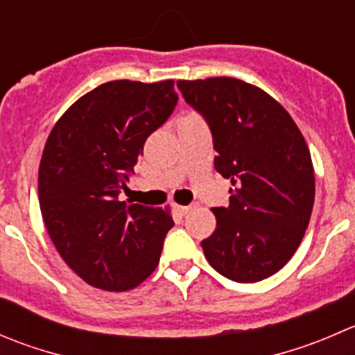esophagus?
<instances>
[{"mask_svg": "<svg viewBox=\"0 0 355 355\" xmlns=\"http://www.w3.org/2000/svg\"><path fill=\"white\" fill-rule=\"evenodd\" d=\"M175 209H177V211L180 213V215H187V213L192 209V206H180V205H177V206H175Z\"/></svg>", "mask_w": 355, "mask_h": 355, "instance_id": "1", "label": "esophagus"}]
</instances>
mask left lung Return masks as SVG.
<instances>
[{"label":"left lung","mask_w":355,"mask_h":355,"mask_svg":"<svg viewBox=\"0 0 355 355\" xmlns=\"http://www.w3.org/2000/svg\"><path fill=\"white\" fill-rule=\"evenodd\" d=\"M177 86L209 125L215 170L234 185L229 206L211 209L216 229L201 243L206 260L236 283L272 276L300 246L314 206L304 135L276 98L246 81L220 76Z\"/></svg>","instance_id":"8db88e82"}]
</instances>
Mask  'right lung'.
Instances as JSON below:
<instances>
[{"instance_id": "1", "label": "right lung", "mask_w": 355, "mask_h": 355, "mask_svg": "<svg viewBox=\"0 0 355 355\" xmlns=\"http://www.w3.org/2000/svg\"><path fill=\"white\" fill-rule=\"evenodd\" d=\"M175 81L97 86L55 123L37 173L41 215L65 263L90 286L126 291L159 263L168 208L119 201L147 137L173 112Z\"/></svg>"}]
</instances>
